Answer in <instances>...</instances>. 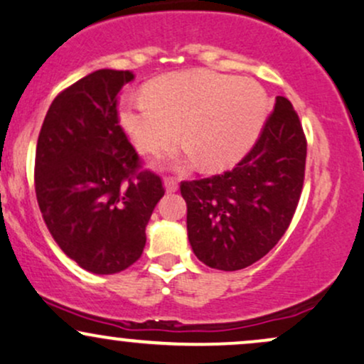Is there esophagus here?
Wrapping results in <instances>:
<instances>
[{
	"mask_svg": "<svg viewBox=\"0 0 364 364\" xmlns=\"http://www.w3.org/2000/svg\"><path fill=\"white\" fill-rule=\"evenodd\" d=\"M164 186H166V190L169 191V193H173V191L178 190V179L173 178V176H166V178H164Z\"/></svg>",
	"mask_w": 364,
	"mask_h": 364,
	"instance_id": "1",
	"label": "esophagus"
}]
</instances>
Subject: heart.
<instances>
[{
  "instance_id": "b5f03b06",
  "label": "heart",
  "mask_w": 364,
  "mask_h": 364,
  "mask_svg": "<svg viewBox=\"0 0 364 364\" xmlns=\"http://www.w3.org/2000/svg\"><path fill=\"white\" fill-rule=\"evenodd\" d=\"M266 112L262 87L252 79L207 70L174 72L146 86L145 97H131L121 107V122L133 145L157 154L179 138L191 151L171 155L186 169L197 157L209 171L237 162L257 138Z\"/></svg>"
}]
</instances>
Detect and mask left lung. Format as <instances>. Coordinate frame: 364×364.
I'll return each mask as SVG.
<instances>
[{
	"label": "left lung",
	"instance_id": "obj_1",
	"mask_svg": "<svg viewBox=\"0 0 364 364\" xmlns=\"http://www.w3.org/2000/svg\"><path fill=\"white\" fill-rule=\"evenodd\" d=\"M307 139L292 103L278 97L249 154L231 171L181 181L186 228L203 264L237 271L273 249L302 193Z\"/></svg>",
	"mask_w": 364,
	"mask_h": 364
}]
</instances>
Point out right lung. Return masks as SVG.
<instances>
[{
    "label": "right lung",
    "instance_id": "obj_1",
    "mask_svg": "<svg viewBox=\"0 0 364 364\" xmlns=\"http://www.w3.org/2000/svg\"><path fill=\"white\" fill-rule=\"evenodd\" d=\"M131 70L102 69L60 91L39 131L34 188L48 231L72 261L97 274L141 257L145 228L166 193L143 169L119 119Z\"/></svg>",
    "mask_w": 364,
    "mask_h": 364
}]
</instances>
